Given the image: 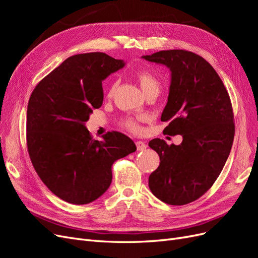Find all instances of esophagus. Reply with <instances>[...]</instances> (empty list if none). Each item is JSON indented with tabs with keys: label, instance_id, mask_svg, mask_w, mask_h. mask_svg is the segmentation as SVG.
<instances>
[{
	"label": "esophagus",
	"instance_id": "34e87169",
	"mask_svg": "<svg viewBox=\"0 0 258 258\" xmlns=\"http://www.w3.org/2000/svg\"><path fill=\"white\" fill-rule=\"evenodd\" d=\"M136 145H137L138 151H143V150H145V148L147 147L146 143L143 142V141H137V142H136Z\"/></svg>",
	"mask_w": 258,
	"mask_h": 258
}]
</instances>
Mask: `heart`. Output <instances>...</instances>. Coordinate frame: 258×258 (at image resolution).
<instances>
[{
  "instance_id": "1",
  "label": "heart",
  "mask_w": 258,
  "mask_h": 258,
  "mask_svg": "<svg viewBox=\"0 0 258 258\" xmlns=\"http://www.w3.org/2000/svg\"><path fill=\"white\" fill-rule=\"evenodd\" d=\"M136 79L140 85V87L143 90L144 95H147L148 92L160 90V81L157 76L152 73L148 70H141L136 73ZM117 86V81L112 80L107 86L106 92L108 96H112ZM140 118H135V117H123L119 120L120 126L124 129H127L131 132H140L141 131V126H140Z\"/></svg>"
}]
</instances>
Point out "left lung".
I'll return each instance as SVG.
<instances>
[{
	"label": "left lung",
	"mask_w": 258,
	"mask_h": 258,
	"mask_svg": "<svg viewBox=\"0 0 258 258\" xmlns=\"http://www.w3.org/2000/svg\"><path fill=\"white\" fill-rule=\"evenodd\" d=\"M143 58L170 69L168 103L161 115L170 122L163 132L183 137L179 145L160 139L148 143L160 158L148 186L165 204H190L212 187L229 156L235 137L231 101L213 67L197 53L172 49Z\"/></svg>",
	"instance_id": "left-lung-1"
}]
</instances>
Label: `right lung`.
<instances>
[{
    "mask_svg": "<svg viewBox=\"0 0 258 258\" xmlns=\"http://www.w3.org/2000/svg\"><path fill=\"white\" fill-rule=\"evenodd\" d=\"M124 66L104 52L75 54L38 83L27 111L31 162L48 189L72 205L98 199L110 187L112 166L136 152L134 141L112 131L95 140L84 122L103 103L102 81Z\"/></svg>",
    "mask_w": 258,
    "mask_h": 258,
    "instance_id": "obj_1",
    "label": "right lung"
}]
</instances>
